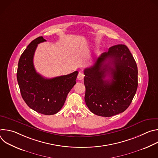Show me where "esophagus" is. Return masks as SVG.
<instances>
[{"label": "esophagus", "instance_id": "34e87169", "mask_svg": "<svg viewBox=\"0 0 158 158\" xmlns=\"http://www.w3.org/2000/svg\"><path fill=\"white\" fill-rule=\"evenodd\" d=\"M84 73H82V72H81V71H80L79 73V74H78V76H77V79H79V80H82L83 79H84Z\"/></svg>", "mask_w": 158, "mask_h": 158}]
</instances>
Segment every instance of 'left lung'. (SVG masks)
<instances>
[{"label":"left lung","instance_id":"left-lung-1","mask_svg":"<svg viewBox=\"0 0 158 158\" xmlns=\"http://www.w3.org/2000/svg\"><path fill=\"white\" fill-rule=\"evenodd\" d=\"M84 73V99L93 113L111 117L129 106L138 88V67L125 45L110 47Z\"/></svg>","mask_w":158,"mask_h":158}]
</instances>
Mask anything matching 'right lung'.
<instances>
[{
	"label": "right lung",
	"mask_w": 158,
	"mask_h": 158,
	"mask_svg": "<svg viewBox=\"0 0 158 158\" xmlns=\"http://www.w3.org/2000/svg\"><path fill=\"white\" fill-rule=\"evenodd\" d=\"M45 41L43 37H39L29 44L19 59L17 79L27 105L39 113L52 115L64 106L67 94L76 83L78 72L51 79L37 73L34 66V56L37 45Z\"/></svg>",
	"instance_id": "obj_1"
}]
</instances>
